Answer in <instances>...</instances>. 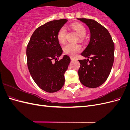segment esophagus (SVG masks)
<instances>
[{"instance_id": "1", "label": "esophagus", "mask_w": 130, "mask_h": 130, "mask_svg": "<svg viewBox=\"0 0 130 130\" xmlns=\"http://www.w3.org/2000/svg\"><path fill=\"white\" fill-rule=\"evenodd\" d=\"M70 59H71L72 61L75 60V58H74V57H70Z\"/></svg>"}]
</instances>
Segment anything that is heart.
I'll list each match as a JSON object with an SVG mask.
<instances>
[{
    "label": "heart",
    "instance_id": "b5f03b06",
    "mask_svg": "<svg viewBox=\"0 0 130 130\" xmlns=\"http://www.w3.org/2000/svg\"><path fill=\"white\" fill-rule=\"evenodd\" d=\"M71 27L73 30L75 31L78 34V36L81 38H83L86 35V30L85 27L81 24L77 23H74L71 25ZM67 29L64 26L62 27L58 30L57 34V38L58 41L60 43H64L66 40ZM64 52L68 55L74 56L81 52V46L79 44L67 43L63 48Z\"/></svg>",
    "mask_w": 130,
    "mask_h": 130
}]
</instances>
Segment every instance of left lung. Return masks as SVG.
Returning <instances> with one entry per match:
<instances>
[{"mask_svg":"<svg viewBox=\"0 0 130 130\" xmlns=\"http://www.w3.org/2000/svg\"><path fill=\"white\" fill-rule=\"evenodd\" d=\"M77 19L88 27L90 33L89 44L81 54L88 59L78 60V77L86 87L96 88L104 83L111 73L115 58V44L108 30L99 23L90 19Z\"/></svg>","mask_w":130,"mask_h":130,"instance_id":"obj_1","label":"left lung"}]
</instances>
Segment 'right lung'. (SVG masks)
<instances>
[{"instance_id":"add662e5","label":"right lung","mask_w":130,"mask_h":130,"mask_svg":"<svg viewBox=\"0 0 130 130\" xmlns=\"http://www.w3.org/2000/svg\"><path fill=\"white\" fill-rule=\"evenodd\" d=\"M67 21L66 19L52 21L38 27L26 48L31 76L39 87L48 93L57 92L63 86L64 73L70 62L66 55L61 60H57L63 53L57 34ZM53 60L56 61L53 62Z\"/></svg>"}]
</instances>
